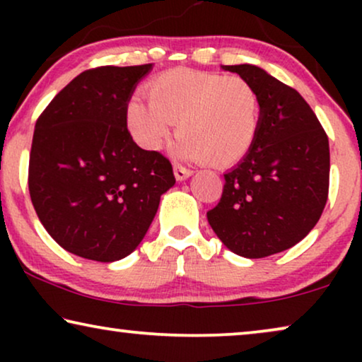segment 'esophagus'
<instances>
[{
  "instance_id": "1",
  "label": "esophagus",
  "mask_w": 362,
  "mask_h": 362,
  "mask_svg": "<svg viewBox=\"0 0 362 362\" xmlns=\"http://www.w3.org/2000/svg\"><path fill=\"white\" fill-rule=\"evenodd\" d=\"M191 175H192L191 170H187V168L181 166V165H175V177H176V181H185Z\"/></svg>"
}]
</instances>
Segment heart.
I'll return each instance as SVG.
<instances>
[{"mask_svg": "<svg viewBox=\"0 0 362 362\" xmlns=\"http://www.w3.org/2000/svg\"><path fill=\"white\" fill-rule=\"evenodd\" d=\"M146 92L150 105L138 98L127 105L128 130L145 150H161L173 125L180 155L209 166L234 165L254 146L262 100L244 77L173 69L153 78Z\"/></svg>", "mask_w": 362, "mask_h": 362, "instance_id": "b5f03b06", "label": "heart"}]
</instances>
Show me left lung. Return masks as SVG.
<instances>
[{"instance_id": "1", "label": "left lung", "mask_w": 362, "mask_h": 362, "mask_svg": "<svg viewBox=\"0 0 362 362\" xmlns=\"http://www.w3.org/2000/svg\"><path fill=\"white\" fill-rule=\"evenodd\" d=\"M249 81L262 100L257 140L224 175L222 197L207 221L227 249L247 259L284 252L320 221L329 187V143L295 88L264 69L222 66Z\"/></svg>"}]
</instances>
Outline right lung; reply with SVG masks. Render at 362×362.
I'll list each match as a JSON object with an SVG mask.
<instances>
[{
  "instance_id": "obj_1",
  "label": "right lung",
  "mask_w": 362,
  "mask_h": 362,
  "mask_svg": "<svg viewBox=\"0 0 362 362\" xmlns=\"http://www.w3.org/2000/svg\"><path fill=\"white\" fill-rule=\"evenodd\" d=\"M153 64L103 66L69 82L34 128L29 194L44 229L82 259L115 262L145 237L171 163L133 141L127 105Z\"/></svg>"
}]
</instances>
